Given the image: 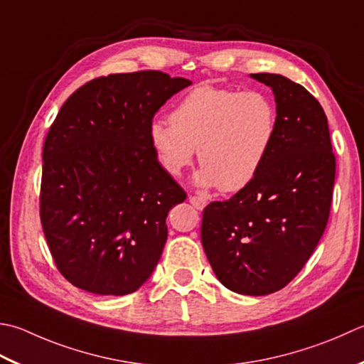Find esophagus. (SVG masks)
<instances>
[{
    "label": "esophagus",
    "instance_id": "34e87169",
    "mask_svg": "<svg viewBox=\"0 0 364 364\" xmlns=\"http://www.w3.org/2000/svg\"><path fill=\"white\" fill-rule=\"evenodd\" d=\"M189 202L196 206L197 210H203L208 200L205 197H198V196H189Z\"/></svg>",
    "mask_w": 364,
    "mask_h": 364
}]
</instances>
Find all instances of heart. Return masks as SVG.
Returning a JSON list of instances; mask_svg holds the SVG:
<instances>
[{
    "label": "heart",
    "mask_w": 364,
    "mask_h": 364,
    "mask_svg": "<svg viewBox=\"0 0 364 364\" xmlns=\"http://www.w3.org/2000/svg\"><path fill=\"white\" fill-rule=\"evenodd\" d=\"M277 129L276 104L265 92L200 85L175 105L170 123L149 124L148 139L167 173L181 175L198 148V186L237 192L265 167Z\"/></svg>",
    "instance_id": "obj_1"
}]
</instances>
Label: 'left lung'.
Returning a JSON list of instances; mask_svg holds the SVG:
<instances>
[{
    "label": "left lung",
    "mask_w": 364,
    "mask_h": 364,
    "mask_svg": "<svg viewBox=\"0 0 364 364\" xmlns=\"http://www.w3.org/2000/svg\"><path fill=\"white\" fill-rule=\"evenodd\" d=\"M273 90L279 129L255 180L203 210L213 272L241 295H268L301 272L328 223L336 159L322 105L279 74H251Z\"/></svg>",
    "instance_id": "8db88e82"
}]
</instances>
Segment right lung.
Returning <instances> with one entry per match:
<instances>
[{
    "mask_svg": "<svg viewBox=\"0 0 364 364\" xmlns=\"http://www.w3.org/2000/svg\"><path fill=\"white\" fill-rule=\"evenodd\" d=\"M191 82L110 74L69 96L42 153L41 223L60 273L96 295H127L154 272L170 208L186 192L149 145L154 113Z\"/></svg>",
    "mask_w": 364,
    "mask_h": 364,
    "instance_id": "obj_1",
    "label": "right lung"
}]
</instances>
